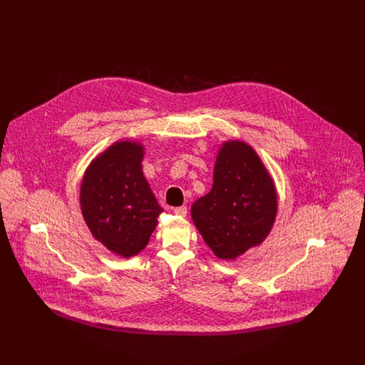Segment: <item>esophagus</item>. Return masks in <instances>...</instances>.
<instances>
[{
    "mask_svg": "<svg viewBox=\"0 0 365 365\" xmlns=\"http://www.w3.org/2000/svg\"><path fill=\"white\" fill-rule=\"evenodd\" d=\"M173 212H174L177 216H181V217L187 216V213H188L187 207H177V208L173 209Z\"/></svg>",
    "mask_w": 365,
    "mask_h": 365,
    "instance_id": "esophagus-1",
    "label": "esophagus"
}]
</instances>
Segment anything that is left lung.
I'll return each mask as SVG.
<instances>
[{
  "label": "left lung",
  "mask_w": 365,
  "mask_h": 365,
  "mask_svg": "<svg viewBox=\"0 0 365 365\" xmlns=\"http://www.w3.org/2000/svg\"><path fill=\"white\" fill-rule=\"evenodd\" d=\"M278 209L274 181L252 146L229 140L217 152L213 185L191 216L213 255L235 260L268 236Z\"/></svg>",
  "instance_id": "obj_1"
}]
</instances>
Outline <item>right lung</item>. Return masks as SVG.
I'll list each match as a JSON object with an SVG mask.
<instances>
[{
	"instance_id": "add662e5",
	"label": "right lung",
	"mask_w": 365,
	"mask_h": 365,
	"mask_svg": "<svg viewBox=\"0 0 365 365\" xmlns=\"http://www.w3.org/2000/svg\"><path fill=\"white\" fill-rule=\"evenodd\" d=\"M143 145L119 140L87 167L80 205L91 235L125 259L142 252L156 229L163 208L142 171Z\"/></svg>"
}]
</instances>
